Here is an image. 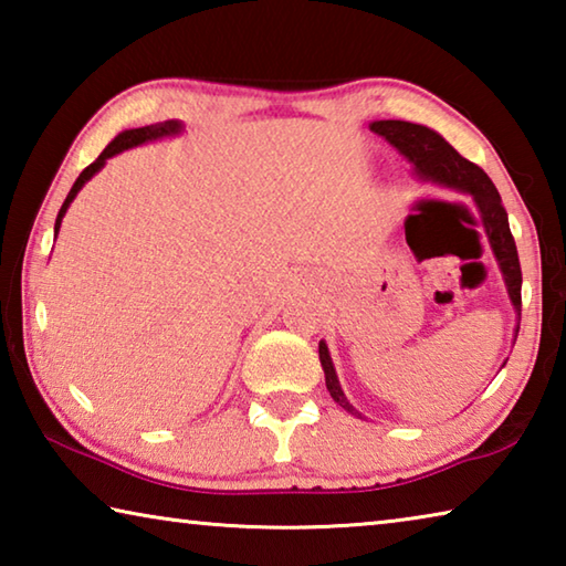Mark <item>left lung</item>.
<instances>
[{
	"label": "left lung",
	"mask_w": 566,
	"mask_h": 566,
	"mask_svg": "<svg viewBox=\"0 0 566 566\" xmlns=\"http://www.w3.org/2000/svg\"><path fill=\"white\" fill-rule=\"evenodd\" d=\"M369 129L379 134V137H385L389 145L399 151V155H405L409 159V165L415 167V175L419 179L434 181L439 187L464 191V195L474 199L479 214H482L486 239H490L492 252L496 256V262H500L506 292H510L514 310L520 314L522 312L520 254H516V244L510 232L506 209L502 207V197L492 185V179L486 177V171L482 167H476L474 161L464 159L452 145H449L442 134L424 127V124H411L401 119H379V122H371ZM516 332H520V324H516ZM319 361H322L324 381H327L332 399L337 401L342 409H347L349 415L361 417L359 411L349 405V399L344 397L337 371H334V364L329 357V349L324 342H319Z\"/></svg>",
	"instance_id": "1"
}]
</instances>
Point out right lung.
I'll return each instance as SVG.
<instances>
[{
  "label": "right lung",
  "instance_id": "add662e5",
  "mask_svg": "<svg viewBox=\"0 0 566 566\" xmlns=\"http://www.w3.org/2000/svg\"><path fill=\"white\" fill-rule=\"evenodd\" d=\"M181 132V122L177 119H167V122H157V124H149V127H139V129H124L122 134H117L107 147H104L102 155L92 161V165L82 171L80 177H76L74 187L70 189V195H66L64 205L60 209V214H56V222H54V232H60V224H62V217L66 214V209H70L72 199L76 197V191H80L87 181L97 175V171L107 165V159L119 155V151L124 149H132V147H139L145 145V142H155V139H161V137H175V134Z\"/></svg>",
  "mask_w": 566,
  "mask_h": 566
}]
</instances>
